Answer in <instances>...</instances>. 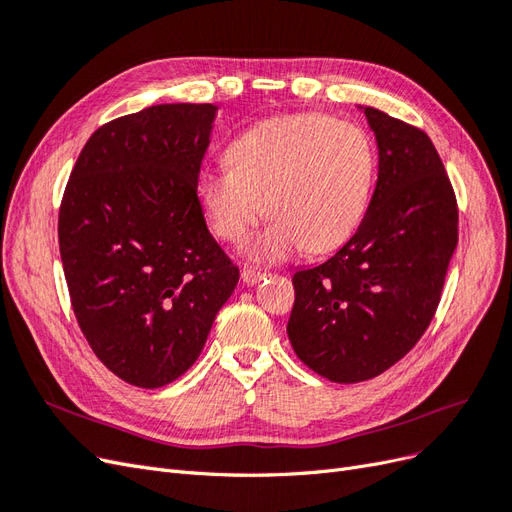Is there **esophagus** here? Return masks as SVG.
<instances>
[{
    "mask_svg": "<svg viewBox=\"0 0 512 512\" xmlns=\"http://www.w3.org/2000/svg\"><path fill=\"white\" fill-rule=\"evenodd\" d=\"M265 277H267L265 271H256V269H250V267L241 271V282L247 284V286H254V284L265 280Z\"/></svg>",
    "mask_w": 512,
    "mask_h": 512,
    "instance_id": "1",
    "label": "esophagus"
}]
</instances>
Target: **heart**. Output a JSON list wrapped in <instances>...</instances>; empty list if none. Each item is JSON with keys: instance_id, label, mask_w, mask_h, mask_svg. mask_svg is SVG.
I'll return each mask as SVG.
<instances>
[{"instance_id": "obj_1", "label": "heart", "mask_w": 512, "mask_h": 512, "mask_svg": "<svg viewBox=\"0 0 512 512\" xmlns=\"http://www.w3.org/2000/svg\"><path fill=\"white\" fill-rule=\"evenodd\" d=\"M226 164L198 175V203L215 235L230 243L267 211L269 224L247 239L245 254L275 262L299 247L329 252L352 235L367 207L376 153L354 123L297 113L243 130L226 147Z\"/></svg>"}]
</instances>
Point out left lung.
Masks as SVG:
<instances>
[{"instance_id":"obj_1","label":"left lung","mask_w":512,"mask_h":512,"mask_svg":"<svg viewBox=\"0 0 512 512\" xmlns=\"http://www.w3.org/2000/svg\"><path fill=\"white\" fill-rule=\"evenodd\" d=\"M378 145V181L361 226L292 277L288 339L316 374L363 382L406 356L436 314L457 247V200L429 136L359 106Z\"/></svg>"}]
</instances>
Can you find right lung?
Returning <instances> with one entry per match:
<instances>
[{"instance_id": "obj_1", "label": "right lung", "mask_w": 512, "mask_h": 512, "mask_svg": "<svg viewBox=\"0 0 512 512\" xmlns=\"http://www.w3.org/2000/svg\"><path fill=\"white\" fill-rule=\"evenodd\" d=\"M218 106L156 104L89 136L59 209L76 320L115 376L160 389L203 352L239 269L196 198Z\"/></svg>"}]
</instances>
